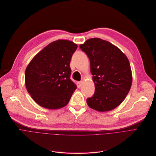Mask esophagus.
I'll return each mask as SVG.
<instances>
[{"instance_id": "1", "label": "esophagus", "mask_w": 156, "mask_h": 156, "mask_svg": "<svg viewBox=\"0 0 156 156\" xmlns=\"http://www.w3.org/2000/svg\"><path fill=\"white\" fill-rule=\"evenodd\" d=\"M81 84H82V82L81 81L77 82V87H78V88H80L81 87Z\"/></svg>"}]
</instances>
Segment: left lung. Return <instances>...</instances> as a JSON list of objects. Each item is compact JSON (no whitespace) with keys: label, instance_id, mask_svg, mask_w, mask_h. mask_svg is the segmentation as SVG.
I'll return each mask as SVG.
<instances>
[{"label":"left lung","instance_id":"left-lung-1","mask_svg":"<svg viewBox=\"0 0 156 156\" xmlns=\"http://www.w3.org/2000/svg\"><path fill=\"white\" fill-rule=\"evenodd\" d=\"M89 58L95 93L87 100L98 112L110 111L126 98L131 88L132 75L129 61L115 45L100 38H91L80 46Z\"/></svg>","mask_w":156,"mask_h":156}]
</instances>
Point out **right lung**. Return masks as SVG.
Returning a JSON list of instances; mask_svg holds the SVG:
<instances>
[{
	"instance_id": "obj_1",
	"label": "right lung",
	"mask_w": 156,
	"mask_h": 156,
	"mask_svg": "<svg viewBox=\"0 0 156 156\" xmlns=\"http://www.w3.org/2000/svg\"><path fill=\"white\" fill-rule=\"evenodd\" d=\"M72 41L59 39L33 58L25 71V84L31 97L48 109L65 107L76 89L70 79V61L77 49Z\"/></svg>"
}]
</instances>
